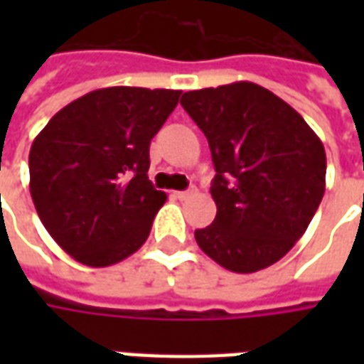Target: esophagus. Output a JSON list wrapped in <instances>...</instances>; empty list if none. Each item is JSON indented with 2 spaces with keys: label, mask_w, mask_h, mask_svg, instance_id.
Segmentation results:
<instances>
[{
  "label": "esophagus",
  "mask_w": 364,
  "mask_h": 364,
  "mask_svg": "<svg viewBox=\"0 0 364 364\" xmlns=\"http://www.w3.org/2000/svg\"><path fill=\"white\" fill-rule=\"evenodd\" d=\"M193 193H195V189H191V191H177V193H175V197L179 198V200H183V198L191 197Z\"/></svg>",
  "instance_id": "1"
}]
</instances>
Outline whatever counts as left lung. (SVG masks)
I'll use <instances>...</instances> for the list:
<instances>
[{
  "instance_id": "1",
  "label": "left lung",
  "mask_w": 364,
  "mask_h": 364,
  "mask_svg": "<svg viewBox=\"0 0 364 364\" xmlns=\"http://www.w3.org/2000/svg\"><path fill=\"white\" fill-rule=\"evenodd\" d=\"M181 105L205 132L216 169V218L198 247L234 273L284 257L326 191L323 144L289 103L252 82L187 91Z\"/></svg>"
}]
</instances>
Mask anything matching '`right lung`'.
Returning a JSON list of instances; mask_svg holds the SVG:
<instances>
[{
	"label": "right lung",
	"mask_w": 364,
	"mask_h": 364,
	"mask_svg": "<svg viewBox=\"0 0 364 364\" xmlns=\"http://www.w3.org/2000/svg\"><path fill=\"white\" fill-rule=\"evenodd\" d=\"M181 91L105 87L75 99L28 154L31 197L54 242L87 267L138 252L167 195L148 179L150 142Z\"/></svg>",
	"instance_id": "1"
}]
</instances>
